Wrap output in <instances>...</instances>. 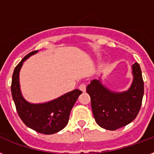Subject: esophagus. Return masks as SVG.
<instances>
[{"mask_svg": "<svg viewBox=\"0 0 154 154\" xmlns=\"http://www.w3.org/2000/svg\"><path fill=\"white\" fill-rule=\"evenodd\" d=\"M79 89L82 92H85L86 91V85H85V84H81L79 86Z\"/></svg>", "mask_w": 154, "mask_h": 154, "instance_id": "obj_1", "label": "esophagus"}]
</instances>
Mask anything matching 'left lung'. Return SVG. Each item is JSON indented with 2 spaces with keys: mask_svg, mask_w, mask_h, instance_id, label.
I'll list each match as a JSON object with an SVG mask.
<instances>
[{
  "mask_svg": "<svg viewBox=\"0 0 154 154\" xmlns=\"http://www.w3.org/2000/svg\"><path fill=\"white\" fill-rule=\"evenodd\" d=\"M132 69L134 80L127 91H111L96 79L87 86L95 121L103 129L116 130L125 126L138 114L144 95V82L138 63H134Z\"/></svg>",
  "mask_w": 154,
  "mask_h": 154,
  "instance_id": "obj_1",
  "label": "left lung"
}]
</instances>
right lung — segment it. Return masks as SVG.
<instances>
[{
  "instance_id": "right-lung-1",
  "label": "right lung",
  "mask_w": 154,
  "mask_h": 154,
  "mask_svg": "<svg viewBox=\"0 0 154 154\" xmlns=\"http://www.w3.org/2000/svg\"><path fill=\"white\" fill-rule=\"evenodd\" d=\"M38 50L25 56L13 71L11 92L19 117L26 126L43 134H53L66 126L69 114L78 97L82 94L74 89L49 102L32 104L23 97L20 89L19 73L23 62Z\"/></svg>"
}]
</instances>
